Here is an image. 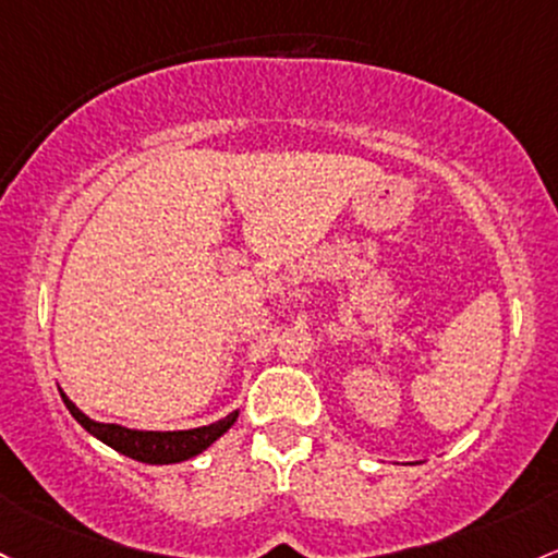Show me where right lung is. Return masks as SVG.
Masks as SVG:
<instances>
[{
	"label": "right lung",
	"mask_w": 558,
	"mask_h": 558,
	"mask_svg": "<svg viewBox=\"0 0 558 558\" xmlns=\"http://www.w3.org/2000/svg\"><path fill=\"white\" fill-rule=\"evenodd\" d=\"M63 397L65 408L71 410L73 418L78 421L89 434H95L100 442L110 445L113 450H119L121 456L134 458V461L143 463H180L187 458L204 452L214 439L222 437L228 428L235 424L238 413H230L228 418L217 421L211 426L201 428H187V432H134V428L119 426V424H97V421L87 418L65 395Z\"/></svg>",
	"instance_id": "1"
}]
</instances>
